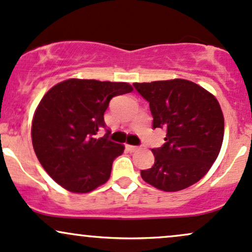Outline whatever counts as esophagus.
Masks as SVG:
<instances>
[{
    "instance_id": "34e87169",
    "label": "esophagus",
    "mask_w": 252,
    "mask_h": 252,
    "mask_svg": "<svg viewBox=\"0 0 252 252\" xmlns=\"http://www.w3.org/2000/svg\"><path fill=\"white\" fill-rule=\"evenodd\" d=\"M126 149L129 150V152H135V150H137V147L131 146V144H126Z\"/></svg>"
}]
</instances>
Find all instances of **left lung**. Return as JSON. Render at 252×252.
Instances as JSON below:
<instances>
[{
	"mask_svg": "<svg viewBox=\"0 0 252 252\" xmlns=\"http://www.w3.org/2000/svg\"><path fill=\"white\" fill-rule=\"evenodd\" d=\"M149 103L153 129L166 130L164 144L152 149L155 162L141 170L147 184L166 192L192 186L209 172L224 138L217 98L186 79L132 84Z\"/></svg>",
	"mask_w": 252,
	"mask_h": 252,
	"instance_id": "1",
	"label": "left lung"
}]
</instances>
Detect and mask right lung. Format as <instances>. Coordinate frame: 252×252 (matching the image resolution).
<instances>
[{"instance_id":"1","label":"right lung","mask_w":252,"mask_h":252,"mask_svg":"<svg viewBox=\"0 0 252 252\" xmlns=\"http://www.w3.org/2000/svg\"><path fill=\"white\" fill-rule=\"evenodd\" d=\"M128 83L67 79L40 100L32 123V142L43 169L73 193H89L109 180L124 146L96 138L105 128L104 112L112 97L129 94Z\"/></svg>"}]
</instances>
